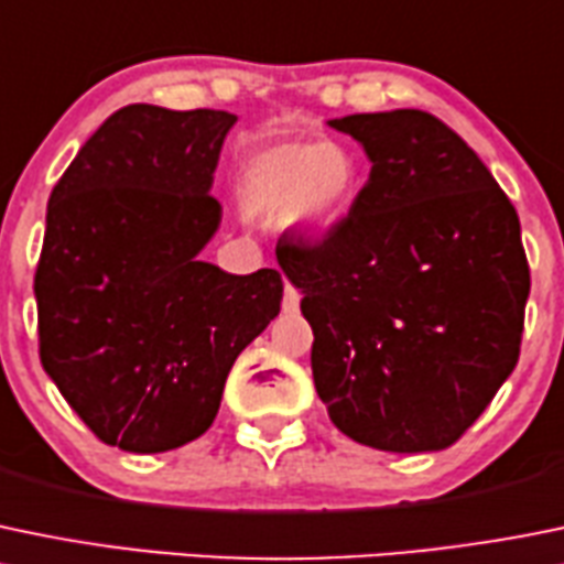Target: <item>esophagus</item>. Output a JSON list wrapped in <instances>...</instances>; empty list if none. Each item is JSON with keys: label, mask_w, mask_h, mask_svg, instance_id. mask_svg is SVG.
Listing matches in <instances>:
<instances>
[{"label": "esophagus", "mask_w": 564, "mask_h": 564, "mask_svg": "<svg viewBox=\"0 0 564 564\" xmlns=\"http://www.w3.org/2000/svg\"><path fill=\"white\" fill-rule=\"evenodd\" d=\"M300 308V292L292 286V283H286V289H283V314H297Z\"/></svg>", "instance_id": "1"}]
</instances>
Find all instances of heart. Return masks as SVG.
<instances>
[{
	"mask_svg": "<svg viewBox=\"0 0 564 564\" xmlns=\"http://www.w3.org/2000/svg\"><path fill=\"white\" fill-rule=\"evenodd\" d=\"M358 162L344 145L281 140L253 151L239 173V204L308 239L330 234L358 195Z\"/></svg>",
	"mask_w": 564,
	"mask_h": 564,
	"instance_id": "obj_1",
	"label": "heart"
}]
</instances>
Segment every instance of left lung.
<instances>
[{
	"label": "left lung",
	"mask_w": 564,
	"mask_h": 564,
	"mask_svg": "<svg viewBox=\"0 0 564 564\" xmlns=\"http://www.w3.org/2000/svg\"><path fill=\"white\" fill-rule=\"evenodd\" d=\"M327 126L358 140L369 182L319 245L275 250L314 330L316 393L358 444L441 452L518 364L529 264L516 206L430 112Z\"/></svg>",
	"instance_id": "8db88e82"
}]
</instances>
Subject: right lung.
<instances>
[{
  "label": "right lung",
  "instance_id": "add662e5",
  "mask_svg": "<svg viewBox=\"0 0 564 564\" xmlns=\"http://www.w3.org/2000/svg\"><path fill=\"white\" fill-rule=\"evenodd\" d=\"M237 115L129 104L52 189L35 272L41 364L74 413L134 455L200 438L237 355L281 311L278 270L200 259Z\"/></svg>",
  "mask_w": 564,
  "mask_h": 564
}]
</instances>
